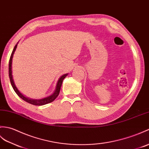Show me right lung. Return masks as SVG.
<instances>
[{
  "instance_id": "1",
  "label": "right lung",
  "mask_w": 149,
  "mask_h": 149,
  "mask_svg": "<svg viewBox=\"0 0 149 149\" xmlns=\"http://www.w3.org/2000/svg\"><path fill=\"white\" fill-rule=\"evenodd\" d=\"M18 42L16 44V46H15V47H14V49H13V52L11 53V57H10L9 62V75L10 82H11V84L12 85V87H13V89L15 90V91L16 92V94L18 95V96H19V97L22 98V100H23L24 101H25L28 103H30V104H32V105H38V106L44 105L47 104V103H49L53 102L54 100L57 98V96H58L59 93H60V89H61L62 82H63V79L68 75V74H65L62 75L61 77L59 78L58 81L57 82L56 86V89H55L54 91L53 92V93L52 95L47 96V97H45L44 98H41V99H33V98H28L27 96L23 95L22 93L18 90V89L17 88L15 84V81H14L13 77V71H12L13 58L14 53H15V52L16 49V47H17V46H18Z\"/></svg>"
}]
</instances>
